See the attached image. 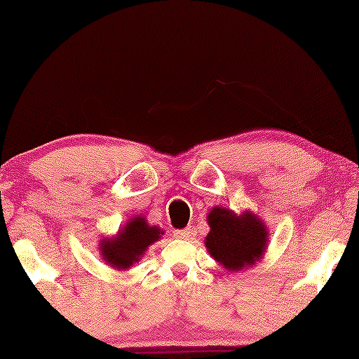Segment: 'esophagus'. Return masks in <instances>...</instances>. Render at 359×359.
<instances>
[{
	"mask_svg": "<svg viewBox=\"0 0 359 359\" xmlns=\"http://www.w3.org/2000/svg\"><path fill=\"white\" fill-rule=\"evenodd\" d=\"M175 237L180 240H189L191 238V229H183V230H176Z\"/></svg>",
	"mask_w": 359,
	"mask_h": 359,
	"instance_id": "1",
	"label": "esophagus"
}]
</instances>
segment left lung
I'll use <instances>...</instances> for the list:
<instances>
[{
    "label": "left lung",
    "instance_id": "left-lung-1",
    "mask_svg": "<svg viewBox=\"0 0 359 359\" xmlns=\"http://www.w3.org/2000/svg\"><path fill=\"white\" fill-rule=\"evenodd\" d=\"M210 232L204 243L210 257L227 269L238 271L263 257L268 233L263 222L252 212L233 214L214 208L208 215Z\"/></svg>",
    "mask_w": 359,
    "mask_h": 359
}]
</instances>
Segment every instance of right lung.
Masks as SVG:
<instances>
[{"instance_id": "1", "label": "right lung", "mask_w": 359, "mask_h": 359, "mask_svg": "<svg viewBox=\"0 0 359 359\" xmlns=\"http://www.w3.org/2000/svg\"><path fill=\"white\" fill-rule=\"evenodd\" d=\"M160 235H163V230L160 232V229L150 227L144 217L132 219L116 238L102 240V258L114 268H129L132 263L139 262L140 255L149 245L156 242Z\"/></svg>"}]
</instances>
